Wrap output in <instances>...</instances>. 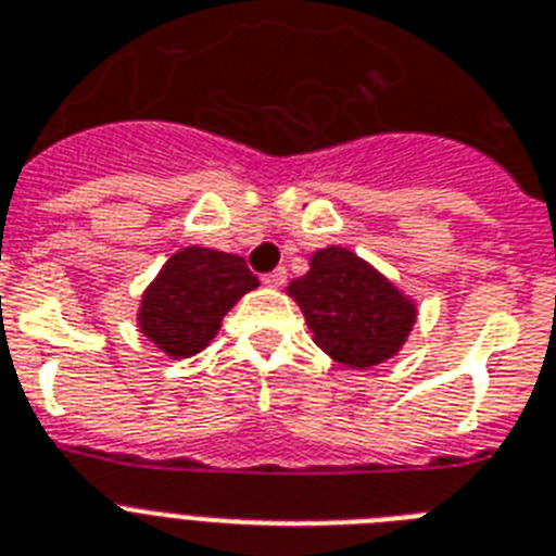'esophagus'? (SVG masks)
<instances>
[{
  "label": "esophagus",
  "instance_id": "esophagus-1",
  "mask_svg": "<svg viewBox=\"0 0 556 556\" xmlns=\"http://www.w3.org/2000/svg\"><path fill=\"white\" fill-rule=\"evenodd\" d=\"M286 279H288V270L286 268H277V270H270V274H265L263 282L268 288H282V286H286Z\"/></svg>",
  "mask_w": 556,
  "mask_h": 556
}]
</instances>
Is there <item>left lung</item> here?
I'll return each instance as SVG.
<instances>
[{
  "label": "left lung",
  "mask_w": 556,
  "mask_h": 556,
  "mask_svg": "<svg viewBox=\"0 0 556 556\" xmlns=\"http://www.w3.org/2000/svg\"><path fill=\"white\" fill-rule=\"evenodd\" d=\"M288 296L302 307L314 342L353 370L399 356L418 319L413 296L344 245L314 251L305 277L291 279Z\"/></svg>",
  "instance_id": "obj_1"
}]
</instances>
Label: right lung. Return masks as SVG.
<instances>
[{
	"mask_svg": "<svg viewBox=\"0 0 556 556\" xmlns=\"http://www.w3.org/2000/svg\"><path fill=\"white\" fill-rule=\"evenodd\" d=\"M260 279L245 260L203 245H186L163 263L138 307V328L169 358H189L208 348L223 316Z\"/></svg>",
	"mask_w": 556,
	"mask_h": 556,
	"instance_id": "1",
	"label": "right lung"
}]
</instances>
